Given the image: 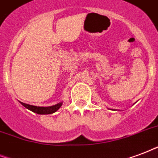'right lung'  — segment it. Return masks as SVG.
I'll return each instance as SVG.
<instances>
[{
    "mask_svg": "<svg viewBox=\"0 0 158 158\" xmlns=\"http://www.w3.org/2000/svg\"><path fill=\"white\" fill-rule=\"evenodd\" d=\"M20 103H21L25 108H26L27 109H29V110H31V111L34 112V113H36V114H51L57 111L58 109L62 106L63 102H60V103H58L57 104H55V105L49 106V107H38V106L31 105V104H27V103H22V102H20Z\"/></svg>",
    "mask_w": 158,
    "mask_h": 158,
    "instance_id": "add662e5",
    "label": "right lung"
}]
</instances>
